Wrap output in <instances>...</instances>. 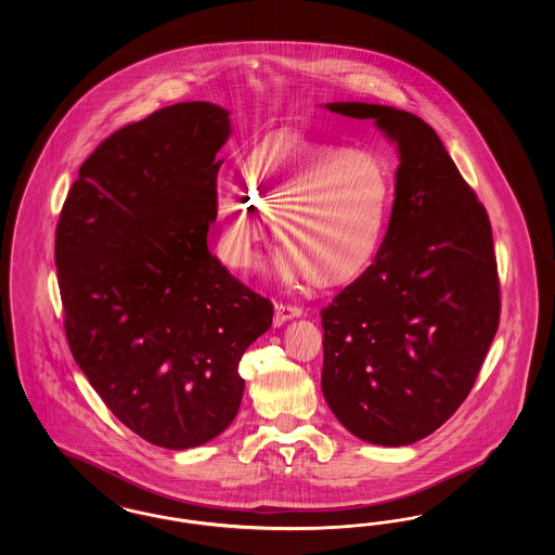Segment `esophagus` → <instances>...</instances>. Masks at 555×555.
I'll return each mask as SVG.
<instances>
[{
    "label": "esophagus",
    "instance_id": "34e87169",
    "mask_svg": "<svg viewBox=\"0 0 555 555\" xmlns=\"http://www.w3.org/2000/svg\"><path fill=\"white\" fill-rule=\"evenodd\" d=\"M304 314L301 308L297 306H287V304H276L274 306V326H283L287 320L299 318Z\"/></svg>",
    "mask_w": 555,
    "mask_h": 555
}]
</instances>
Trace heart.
I'll return each mask as SVG.
<instances>
[{"mask_svg":"<svg viewBox=\"0 0 555 555\" xmlns=\"http://www.w3.org/2000/svg\"><path fill=\"white\" fill-rule=\"evenodd\" d=\"M389 199L391 181L376 159L299 137L272 139L243 159V189L216 191V254L235 270L256 264L266 243L262 212L276 222L287 279L347 285L380 249Z\"/></svg>","mask_w":555,"mask_h":555,"instance_id":"obj_1","label":"heart"}]
</instances>
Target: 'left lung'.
<instances>
[{
  "mask_svg": "<svg viewBox=\"0 0 555 555\" xmlns=\"http://www.w3.org/2000/svg\"><path fill=\"white\" fill-rule=\"evenodd\" d=\"M396 143L389 227L374 262L320 312L322 393L362 441L399 448L468 397L500 326L489 216L423 118L378 104H326Z\"/></svg>",
  "mask_w": 555,
  "mask_h": 555,
  "instance_id": "1",
  "label": "left lung"
}]
</instances>
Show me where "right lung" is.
Segmentation results:
<instances>
[{
    "label": "right lung",
    "mask_w": 555,
    "mask_h": 555,
    "mask_svg": "<svg viewBox=\"0 0 555 555\" xmlns=\"http://www.w3.org/2000/svg\"><path fill=\"white\" fill-rule=\"evenodd\" d=\"M229 137V112L210 102L122 127L82 162L55 229L75 362L158 448L204 446L235 421L241 356L272 324V304L208 249Z\"/></svg>",
    "instance_id": "right-lung-1"
}]
</instances>
